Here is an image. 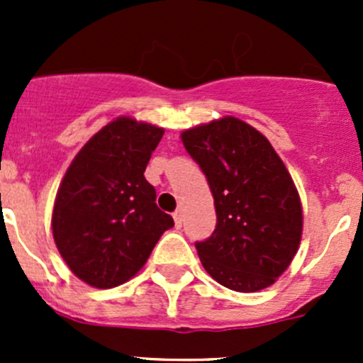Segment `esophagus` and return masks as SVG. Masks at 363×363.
<instances>
[{
	"label": "esophagus",
	"mask_w": 363,
	"mask_h": 363,
	"mask_svg": "<svg viewBox=\"0 0 363 363\" xmlns=\"http://www.w3.org/2000/svg\"><path fill=\"white\" fill-rule=\"evenodd\" d=\"M182 219H184V212H182L181 208H177V211L174 212V221H175V226H177V228H181Z\"/></svg>",
	"instance_id": "esophagus-1"
}]
</instances>
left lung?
<instances>
[{"label": "left lung", "instance_id": "left-lung-1", "mask_svg": "<svg viewBox=\"0 0 363 363\" xmlns=\"http://www.w3.org/2000/svg\"><path fill=\"white\" fill-rule=\"evenodd\" d=\"M214 196L216 230L196 242L214 281L233 291L269 288L302 239V202L286 164L256 128L233 116L181 133Z\"/></svg>", "mask_w": 363, "mask_h": 363}]
</instances>
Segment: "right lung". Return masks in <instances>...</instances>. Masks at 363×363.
<instances>
[{"mask_svg": "<svg viewBox=\"0 0 363 363\" xmlns=\"http://www.w3.org/2000/svg\"><path fill=\"white\" fill-rule=\"evenodd\" d=\"M163 133L156 124L116 117L69 163L50 226L65 263L89 286L105 290L130 281L174 226L144 177Z\"/></svg>", "mask_w": 363, "mask_h": 363, "instance_id": "obj_1", "label": "right lung"}]
</instances>
